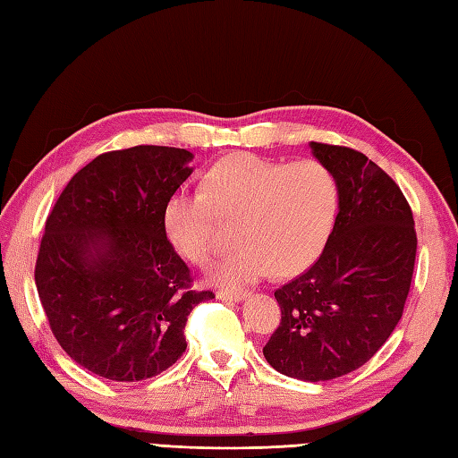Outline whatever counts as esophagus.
<instances>
[{
  "label": "esophagus",
  "mask_w": 458,
  "mask_h": 458,
  "mask_svg": "<svg viewBox=\"0 0 458 458\" xmlns=\"http://www.w3.org/2000/svg\"><path fill=\"white\" fill-rule=\"evenodd\" d=\"M217 298L225 300V301H241L247 298V292L245 290H219Z\"/></svg>",
  "instance_id": "34e87169"
}]
</instances>
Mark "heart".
<instances>
[{
	"label": "heart",
	"instance_id": "heart-1",
	"mask_svg": "<svg viewBox=\"0 0 458 458\" xmlns=\"http://www.w3.org/2000/svg\"><path fill=\"white\" fill-rule=\"evenodd\" d=\"M337 203V182L318 160L284 165L235 155L211 166L201 188L168 198L165 229L182 255L203 267L221 245L223 221H237L241 245L209 276L221 286H245L274 270L308 268L331 235Z\"/></svg>",
	"mask_w": 458,
	"mask_h": 458
}]
</instances>
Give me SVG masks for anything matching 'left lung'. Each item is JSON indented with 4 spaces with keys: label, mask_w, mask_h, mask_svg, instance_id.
I'll list each match as a JSON object with an SVG mask.
<instances>
[{
    "label": "left lung",
    "mask_w": 458,
    "mask_h": 458,
    "mask_svg": "<svg viewBox=\"0 0 458 458\" xmlns=\"http://www.w3.org/2000/svg\"><path fill=\"white\" fill-rule=\"evenodd\" d=\"M339 190L325 249L274 292L282 318L264 359L290 378L321 382L369 362L398 325L410 293L418 235L400 186L362 152L311 140Z\"/></svg>",
    "instance_id": "8db88e82"
}]
</instances>
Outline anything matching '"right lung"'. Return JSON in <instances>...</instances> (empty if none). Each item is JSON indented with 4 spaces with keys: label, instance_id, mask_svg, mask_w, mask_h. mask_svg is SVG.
<instances>
[{
    "label": "right lung",
    "instance_id": "obj_1",
    "mask_svg": "<svg viewBox=\"0 0 458 458\" xmlns=\"http://www.w3.org/2000/svg\"><path fill=\"white\" fill-rule=\"evenodd\" d=\"M191 152L139 145L96 157L70 178L40 239L35 284L60 347L101 378L139 382L186 351V321L216 298L194 290L166 237L165 206Z\"/></svg>",
    "mask_w": 458,
    "mask_h": 458
}]
</instances>
